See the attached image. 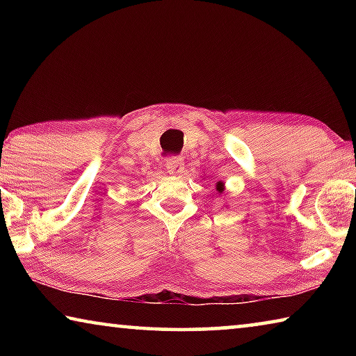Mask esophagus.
I'll return each mask as SVG.
<instances>
[{
  "instance_id": "1",
  "label": "esophagus",
  "mask_w": 356,
  "mask_h": 356,
  "mask_svg": "<svg viewBox=\"0 0 356 356\" xmlns=\"http://www.w3.org/2000/svg\"><path fill=\"white\" fill-rule=\"evenodd\" d=\"M165 165H166V171L171 174H176V176L184 172V161L182 159H179V156H170Z\"/></svg>"
}]
</instances>
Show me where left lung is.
<instances>
[{"label":"left lung","instance_id":"1","mask_svg":"<svg viewBox=\"0 0 356 356\" xmlns=\"http://www.w3.org/2000/svg\"><path fill=\"white\" fill-rule=\"evenodd\" d=\"M216 191H218V193L225 191V184H222L221 180H220V182H216Z\"/></svg>","mask_w":356,"mask_h":356}]
</instances>
